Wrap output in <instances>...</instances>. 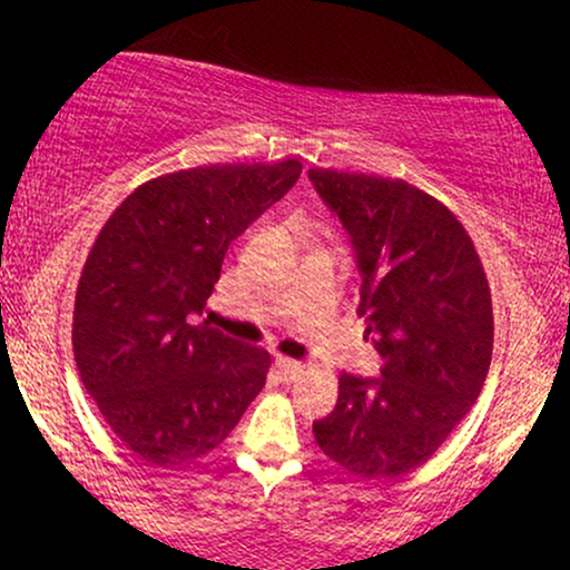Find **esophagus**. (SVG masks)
Returning a JSON list of instances; mask_svg holds the SVG:
<instances>
[{"label":"esophagus","instance_id":"1","mask_svg":"<svg viewBox=\"0 0 570 570\" xmlns=\"http://www.w3.org/2000/svg\"><path fill=\"white\" fill-rule=\"evenodd\" d=\"M276 367H278V375L284 377L286 383H292V381H297L299 375H303L305 364L294 362V358H286V356H276Z\"/></svg>","mask_w":570,"mask_h":570}]
</instances>
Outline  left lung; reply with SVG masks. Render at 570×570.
I'll use <instances>...</instances> for the list:
<instances>
[{"label": "left lung", "instance_id": "1", "mask_svg": "<svg viewBox=\"0 0 570 570\" xmlns=\"http://www.w3.org/2000/svg\"><path fill=\"white\" fill-rule=\"evenodd\" d=\"M351 235L364 337L381 377L340 375L337 404L313 423L345 472L391 480L426 463L466 417L493 356V303L480 254L444 203L404 179L311 168Z\"/></svg>", "mask_w": 570, "mask_h": 570}]
</instances>
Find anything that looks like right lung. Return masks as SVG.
<instances>
[{
    "mask_svg": "<svg viewBox=\"0 0 570 570\" xmlns=\"http://www.w3.org/2000/svg\"><path fill=\"white\" fill-rule=\"evenodd\" d=\"M299 174L294 158L163 174L98 233L77 284L75 362L117 440L149 466L206 455L265 389L271 353L195 316L233 240Z\"/></svg>",
    "mask_w": 570,
    "mask_h": 570,
    "instance_id": "obj_1",
    "label": "right lung"
}]
</instances>
